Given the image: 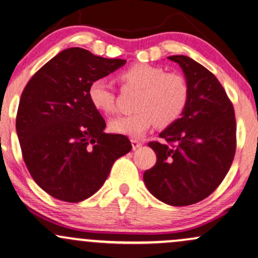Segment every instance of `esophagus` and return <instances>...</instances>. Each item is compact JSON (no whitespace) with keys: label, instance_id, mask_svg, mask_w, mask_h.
Masks as SVG:
<instances>
[{"label":"esophagus","instance_id":"esophagus-1","mask_svg":"<svg viewBox=\"0 0 258 258\" xmlns=\"http://www.w3.org/2000/svg\"><path fill=\"white\" fill-rule=\"evenodd\" d=\"M131 143H132V148H133V150H136V149L141 148L142 145H143V143H142L141 141H138V139H135V138H132V139H131Z\"/></svg>","mask_w":258,"mask_h":258}]
</instances>
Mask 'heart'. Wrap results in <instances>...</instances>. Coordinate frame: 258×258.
<instances>
[{
    "label": "heart",
    "instance_id": "heart-1",
    "mask_svg": "<svg viewBox=\"0 0 258 258\" xmlns=\"http://www.w3.org/2000/svg\"><path fill=\"white\" fill-rule=\"evenodd\" d=\"M126 86L141 89L136 111L110 121L113 132L132 138H142L151 127L169 126L181 117L188 102L187 80L179 72H166L163 67L149 63H133L119 74ZM88 97L91 104L103 114L116 110V95L107 80L90 83Z\"/></svg>",
    "mask_w": 258,
    "mask_h": 258
}]
</instances>
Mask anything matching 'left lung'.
Masks as SVG:
<instances>
[{
  "label": "left lung",
  "instance_id": "8db88e82",
  "mask_svg": "<svg viewBox=\"0 0 258 258\" xmlns=\"http://www.w3.org/2000/svg\"><path fill=\"white\" fill-rule=\"evenodd\" d=\"M181 67L188 102L178 121L150 142L156 164L144 172L148 190L175 207L195 204L212 195L228 173L237 148L234 108L214 74L191 57H168Z\"/></svg>",
  "mask_w": 258,
  "mask_h": 258
}]
</instances>
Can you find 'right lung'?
Masks as SVG:
<instances>
[{
    "instance_id": "obj_1",
    "label": "right lung",
    "mask_w": 258,
    "mask_h": 258,
    "mask_svg": "<svg viewBox=\"0 0 258 258\" xmlns=\"http://www.w3.org/2000/svg\"><path fill=\"white\" fill-rule=\"evenodd\" d=\"M125 63L70 48L25 86L15 121L21 154L32 179L50 196L70 203L86 200L131 151L125 136L103 132L105 121L88 97L90 83Z\"/></svg>"
}]
</instances>
